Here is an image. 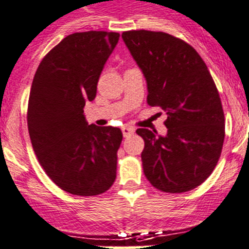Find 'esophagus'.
Returning <instances> with one entry per match:
<instances>
[{"label":"esophagus","mask_w":249,"mask_h":249,"mask_svg":"<svg viewBox=\"0 0 249 249\" xmlns=\"http://www.w3.org/2000/svg\"><path fill=\"white\" fill-rule=\"evenodd\" d=\"M135 133V129L131 126H124L123 127V135L125 136V138H127V136L133 135V134Z\"/></svg>","instance_id":"obj_1"}]
</instances>
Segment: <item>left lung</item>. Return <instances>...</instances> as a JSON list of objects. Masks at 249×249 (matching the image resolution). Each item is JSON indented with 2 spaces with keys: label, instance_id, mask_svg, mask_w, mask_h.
Listing matches in <instances>:
<instances>
[{
  "label": "left lung",
  "instance_id": "8db88e82",
  "mask_svg": "<svg viewBox=\"0 0 249 249\" xmlns=\"http://www.w3.org/2000/svg\"><path fill=\"white\" fill-rule=\"evenodd\" d=\"M122 38L146 80L147 104L167 114L166 135L136 130L145 141V176L163 192L190 191L212 174L225 140L213 79L200 54L174 36L140 30Z\"/></svg>",
  "mask_w": 249,
  "mask_h": 249
}]
</instances>
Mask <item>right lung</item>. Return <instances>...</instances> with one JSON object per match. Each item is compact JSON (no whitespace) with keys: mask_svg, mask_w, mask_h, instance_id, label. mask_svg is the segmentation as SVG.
Wrapping results in <instances>:
<instances>
[{"mask_svg":"<svg viewBox=\"0 0 249 249\" xmlns=\"http://www.w3.org/2000/svg\"><path fill=\"white\" fill-rule=\"evenodd\" d=\"M119 33L67 36L43 58L31 88L28 131L41 166L60 189L77 196L105 192L116 178L119 127L89 125L87 102L97 95Z\"/></svg>","mask_w":249,"mask_h":249,"instance_id":"right-lung-1","label":"right lung"}]
</instances>
